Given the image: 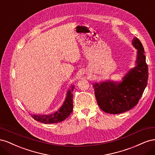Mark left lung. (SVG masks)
<instances>
[{"instance_id":"8db88e82","label":"left lung","mask_w":155,"mask_h":155,"mask_svg":"<svg viewBox=\"0 0 155 155\" xmlns=\"http://www.w3.org/2000/svg\"><path fill=\"white\" fill-rule=\"evenodd\" d=\"M137 50L135 67L129 70L122 81L95 83L92 87L98 105L109 114H120L137 105L147 84L148 67L141 42L134 37L132 41Z\"/></svg>"}]
</instances>
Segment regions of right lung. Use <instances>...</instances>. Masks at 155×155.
Returning a JSON list of instances; mask_svg holds the SVG:
<instances>
[{
  "label": "right lung",
  "instance_id": "add662e5",
  "mask_svg": "<svg viewBox=\"0 0 155 155\" xmlns=\"http://www.w3.org/2000/svg\"><path fill=\"white\" fill-rule=\"evenodd\" d=\"M74 86H72L67 93V96L62 106L57 111L49 114H31L34 120L43 124H55L61 122L72 113L73 110V94Z\"/></svg>",
  "mask_w": 155,
  "mask_h": 155
}]
</instances>
